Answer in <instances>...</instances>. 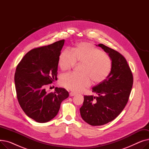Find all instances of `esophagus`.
I'll list each match as a JSON object with an SVG mask.
<instances>
[{"mask_svg": "<svg viewBox=\"0 0 149 149\" xmlns=\"http://www.w3.org/2000/svg\"><path fill=\"white\" fill-rule=\"evenodd\" d=\"M75 95H76V93H75V92H70V93H69V95H70V97H73V96H74Z\"/></svg>", "mask_w": 149, "mask_h": 149, "instance_id": "esophagus-1", "label": "esophagus"}]
</instances>
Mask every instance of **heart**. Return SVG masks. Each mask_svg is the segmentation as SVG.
Returning <instances> with one entry per match:
<instances>
[{"label": "heart", "instance_id": "heart-1", "mask_svg": "<svg viewBox=\"0 0 149 149\" xmlns=\"http://www.w3.org/2000/svg\"><path fill=\"white\" fill-rule=\"evenodd\" d=\"M77 62L82 63L81 74L68 72L61 75L60 84L74 92H80L91 84L106 80L112 69V60L108 55L95 48L88 42L77 44L72 51H62L58 58V65L63 70L73 68Z\"/></svg>", "mask_w": 149, "mask_h": 149}]
</instances>
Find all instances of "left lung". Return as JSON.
<instances>
[{
  "label": "left lung",
  "instance_id": "1",
  "mask_svg": "<svg viewBox=\"0 0 149 149\" xmlns=\"http://www.w3.org/2000/svg\"><path fill=\"white\" fill-rule=\"evenodd\" d=\"M112 60L111 72L104 81L92 88L97 96H84L80 111L83 120L91 126L113 121L127 104L133 86V75L124 57L112 48L99 44Z\"/></svg>",
  "mask_w": 149,
  "mask_h": 149
}]
</instances>
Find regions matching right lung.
<instances>
[{
	"label": "right lung",
	"instance_id": "1",
	"mask_svg": "<svg viewBox=\"0 0 149 149\" xmlns=\"http://www.w3.org/2000/svg\"><path fill=\"white\" fill-rule=\"evenodd\" d=\"M65 40L31 49L18 64L14 75L19 103L25 114L38 123H46L58 113L69 97L64 88L46 93L45 86L57 80L58 58Z\"/></svg>",
	"mask_w": 149,
	"mask_h": 149
}]
</instances>
